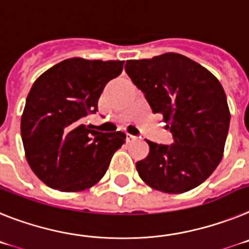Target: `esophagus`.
Masks as SVG:
<instances>
[{
  "label": "esophagus",
  "instance_id": "obj_1",
  "mask_svg": "<svg viewBox=\"0 0 249 249\" xmlns=\"http://www.w3.org/2000/svg\"><path fill=\"white\" fill-rule=\"evenodd\" d=\"M127 139H129V140H135V139H137V137H135V135H131V134H127Z\"/></svg>",
  "mask_w": 249,
  "mask_h": 249
}]
</instances>
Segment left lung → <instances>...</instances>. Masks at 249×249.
I'll return each instance as SVG.
<instances>
[{"label":"left lung","instance_id":"8db88e82","mask_svg":"<svg viewBox=\"0 0 249 249\" xmlns=\"http://www.w3.org/2000/svg\"><path fill=\"white\" fill-rule=\"evenodd\" d=\"M125 71L159 112L173 144L148 142L149 154L138 161L140 178L164 193H184L202 184L222 160L228 135L226 92L214 75L180 53L129 60Z\"/></svg>","mask_w":249,"mask_h":249}]
</instances>
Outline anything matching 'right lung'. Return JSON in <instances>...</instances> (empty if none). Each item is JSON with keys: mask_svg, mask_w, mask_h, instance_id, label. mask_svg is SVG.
Listing matches in <instances>:
<instances>
[{"mask_svg": "<svg viewBox=\"0 0 249 249\" xmlns=\"http://www.w3.org/2000/svg\"><path fill=\"white\" fill-rule=\"evenodd\" d=\"M124 61L80 57L64 60L32 85L21 118V137L32 172L61 192H80L96 184L112 155L124 144L122 131L101 133L86 125L98 100Z\"/></svg>", "mask_w": 249, "mask_h": 249, "instance_id": "obj_1", "label": "right lung"}]
</instances>
